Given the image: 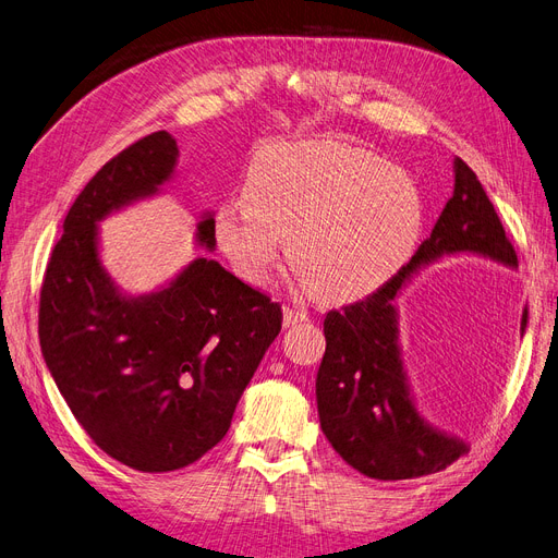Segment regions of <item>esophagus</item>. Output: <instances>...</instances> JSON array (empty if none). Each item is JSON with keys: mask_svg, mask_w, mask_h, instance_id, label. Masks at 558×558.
Masks as SVG:
<instances>
[{"mask_svg": "<svg viewBox=\"0 0 558 558\" xmlns=\"http://www.w3.org/2000/svg\"><path fill=\"white\" fill-rule=\"evenodd\" d=\"M307 322V313L296 311V307H282V326L284 328H294L296 324Z\"/></svg>", "mask_w": 558, "mask_h": 558, "instance_id": "obj_1", "label": "esophagus"}]
</instances>
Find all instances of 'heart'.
Masks as SVG:
<instances>
[{"instance_id": "heart-1", "label": "heart", "mask_w": 558, "mask_h": 558, "mask_svg": "<svg viewBox=\"0 0 558 558\" xmlns=\"http://www.w3.org/2000/svg\"><path fill=\"white\" fill-rule=\"evenodd\" d=\"M425 199L409 172L333 140L278 142L245 177V199L218 206L214 234L247 284H264L287 253L303 290L333 301L377 292L414 253Z\"/></svg>"}]
</instances>
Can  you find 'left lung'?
Masks as SVG:
<instances>
[{
  "mask_svg": "<svg viewBox=\"0 0 558 558\" xmlns=\"http://www.w3.org/2000/svg\"><path fill=\"white\" fill-rule=\"evenodd\" d=\"M452 197L416 255L365 301L324 319L326 352L317 373V411L326 439L367 478L407 481L437 473L469 444L432 425L416 407L400 344L396 299L425 266L452 255H476L518 268V255L478 177L452 160ZM529 307L522 311L526 331Z\"/></svg>",
  "mask_w": 558,
  "mask_h": 558,
  "instance_id": "obj_1",
  "label": "left lung"
}]
</instances>
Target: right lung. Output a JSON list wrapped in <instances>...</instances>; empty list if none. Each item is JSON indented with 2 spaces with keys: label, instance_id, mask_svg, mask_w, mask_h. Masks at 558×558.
I'll return each instance as SVG.
<instances>
[{
  "label": "right lung",
  "instance_id": "add662e5",
  "mask_svg": "<svg viewBox=\"0 0 558 558\" xmlns=\"http://www.w3.org/2000/svg\"><path fill=\"white\" fill-rule=\"evenodd\" d=\"M177 158V140L158 131L102 165L40 287V352L61 398L100 450L147 473L189 466L227 435L282 326L278 303L206 255L147 294L123 292L102 264L98 225L160 195ZM195 245L216 251L211 211Z\"/></svg>",
  "mask_w": 558,
  "mask_h": 558
}]
</instances>
